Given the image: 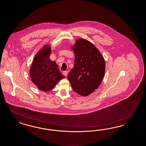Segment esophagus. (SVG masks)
Here are the masks:
<instances>
[{
  "instance_id": "34e87169",
  "label": "esophagus",
  "mask_w": 146,
  "mask_h": 146,
  "mask_svg": "<svg viewBox=\"0 0 146 146\" xmlns=\"http://www.w3.org/2000/svg\"><path fill=\"white\" fill-rule=\"evenodd\" d=\"M63 75L65 76H67V75H68V71H67V70L64 71V72H63Z\"/></svg>"
}]
</instances>
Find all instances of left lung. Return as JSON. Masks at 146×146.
I'll use <instances>...</instances> for the list:
<instances>
[{
  "mask_svg": "<svg viewBox=\"0 0 146 146\" xmlns=\"http://www.w3.org/2000/svg\"><path fill=\"white\" fill-rule=\"evenodd\" d=\"M75 54L74 65L67 79L73 90L83 96L96 90L105 72V61L95 46L90 41L78 39L72 47Z\"/></svg>",
  "mask_w": 146,
  "mask_h": 146,
  "instance_id": "1",
  "label": "left lung"
}]
</instances>
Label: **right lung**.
I'll return each mask as SVG.
<instances>
[{
    "label": "right lung",
    "instance_id": "obj_1",
    "mask_svg": "<svg viewBox=\"0 0 146 146\" xmlns=\"http://www.w3.org/2000/svg\"><path fill=\"white\" fill-rule=\"evenodd\" d=\"M50 47L44 46L36 53L31 67L32 82L42 92H48L65 77L61 73L55 61L50 60Z\"/></svg>",
    "mask_w": 146,
    "mask_h": 146
}]
</instances>
